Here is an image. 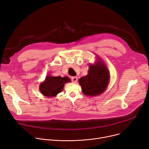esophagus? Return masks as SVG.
I'll return each mask as SVG.
<instances>
[{
  "label": "esophagus",
  "instance_id": "obj_1",
  "mask_svg": "<svg viewBox=\"0 0 149 149\" xmlns=\"http://www.w3.org/2000/svg\"><path fill=\"white\" fill-rule=\"evenodd\" d=\"M71 81L73 83H75L78 81V78L77 77H71Z\"/></svg>",
  "mask_w": 149,
  "mask_h": 149
}]
</instances>
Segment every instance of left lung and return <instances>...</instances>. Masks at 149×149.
<instances>
[{
	"label": "left lung",
	"instance_id": "left-lung-1",
	"mask_svg": "<svg viewBox=\"0 0 149 149\" xmlns=\"http://www.w3.org/2000/svg\"><path fill=\"white\" fill-rule=\"evenodd\" d=\"M110 79V73L103 62L99 60L95 64L90 65L88 74L81 77L78 81L82 91L86 95L97 96L107 88Z\"/></svg>",
	"mask_w": 149,
	"mask_h": 149
}]
</instances>
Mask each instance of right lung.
Here are the masks:
<instances>
[{
	"instance_id": "add662e5",
	"label": "right lung",
	"mask_w": 149,
	"mask_h": 149,
	"mask_svg": "<svg viewBox=\"0 0 149 149\" xmlns=\"http://www.w3.org/2000/svg\"><path fill=\"white\" fill-rule=\"evenodd\" d=\"M70 81V78L67 77L47 75L45 81L40 84L39 90L44 96L54 97L62 91L65 83Z\"/></svg>"
}]
</instances>
